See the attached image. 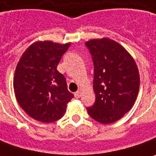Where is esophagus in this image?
Segmentation results:
<instances>
[{
  "instance_id": "esophagus-1",
  "label": "esophagus",
  "mask_w": 156,
  "mask_h": 156,
  "mask_svg": "<svg viewBox=\"0 0 156 156\" xmlns=\"http://www.w3.org/2000/svg\"><path fill=\"white\" fill-rule=\"evenodd\" d=\"M74 95H75V97L77 98V99L80 98V97H81V95H82V91H81V90H78V91H77V92L74 94Z\"/></svg>"
}]
</instances>
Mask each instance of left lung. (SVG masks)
<instances>
[{
    "label": "left lung",
    "instance_id": "obj_1",
    "mask_svg": "<svg viewBox=\"0 0 156 156\" xmlns=\"http://www.w3.org/2000/svg\"><path fill=\"white\" fill-rule=\"evenodd\" d=\"M94 66L95 103L89 116L103 124L120 120L133 106L139 90L138 66L130 53L109 38L86 41Z\"/></svg>",
    "mask_w": 156,
    "mask_h": 156
}]
</instances>
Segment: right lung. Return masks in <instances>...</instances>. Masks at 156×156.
<instances>
[{
  "mask_svg": "<svg viewBox=\"0 0 156 156\" xmlns=\"http://www.w3.org/2000/svg\"><path fill=\"white\" fill-rule=\"evenodd\" d=\"M71 43L36 41L26 49L17 62L13 89L17 103L29 116L51 123L62 118L73 94L56 67Z\"/></svg>",
  "mask_w": 156,
  "mask_h": 156,
  "instance_id": "add662e5",
  "label": "right lung"
}]
</instances>
